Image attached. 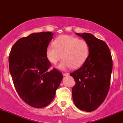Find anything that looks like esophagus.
<instances>
[{
    "label": "esophagus",
    "mask_w": 123,
    "mask_h": 123,
    "mask_svg": "<svg viewBox=\"0 0 123 123\" xmlns=\"http://www.w3.org/2000/svg\"><path fill=\"white\" fill-rule=\"evenodd\" d=\"M69 75L68 73H63V76H67V75Z\"/></svg>",
    "instance_id": "esophagus-1"
}]
</instances>
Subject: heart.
Listing matches in <instances>:
<instances>
[{
    "instance_id": "b5f03b06",
    "label": "heart",
    "mask_w": 123,
    "mask_h": 123,
    "mask_svg": "<svg viewBox=\"0 0 123 123\" xmlns=\"http://www.w3.org/2000/svg\"><path fill=\"white\" fill-rule=\"evenodd\" d=\"M54 44L47 47L46 55L48 60L54 64L63 57L64 59L58 67L60 70L70 67L78 68L83 64L88 56L90 48L84 40L68 35H60L55 40Z\"/></svg>"
}]
</instances>
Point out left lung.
Here are the masks:
<instances>
[{"instance_id": "8db88e82", "label": "left lung", "mask_w": 123, "mask_h": 123, "mask_svg": "<svg viewBox=\"0 0 123 123\" xmlns=\"http://www.w3.org/2000/svg\"><path fill=\"white\" fill-rule=\"evenodd\" d=\"M88 43L89 55L83 65L70 74L75 84L72 88L75 105L91 112L104 102L110 88L112 61L109 47L104 41L89 33H75Z\"/></svg>"}]
</instances>
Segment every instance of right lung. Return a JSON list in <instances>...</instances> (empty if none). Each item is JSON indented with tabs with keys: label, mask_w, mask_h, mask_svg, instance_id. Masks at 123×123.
I'll return each mask as SVG.
<instances>
[{
	"label": "right lung",
	"mask_w": 123,
	"mask_h": 123,
	"mask_svg": "<svg viewBox=\"0 0 123 123\" xmlns=\"http://www.w3.org/2000/svg\"><path fill=\"white\" fill-rule=\"evenodd\" d=\"M51 32L32 33L14 43L9 56V72L22 100L35 108L51 103L63 75L51 66L46 50L53 37Z\"/></svg>",
	"instance_id": "obj_1"
}]
</instances>
